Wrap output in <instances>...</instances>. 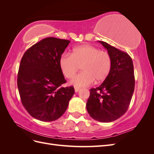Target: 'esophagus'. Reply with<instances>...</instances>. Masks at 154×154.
<instances>
[{
    "label": "esophagus",
    "mask_w": 154,
    "mask_h": 154,
    "mask_svg": "<svg viewBox=\"0 0 154 154\" xmlns=\"http://www.w3.org/2000/svg\"><path fill=\"white\" fill-rule=\"evenodd\" d=\"M74 91H75V92H78L79 91H80V88L78 87H74Z\"/></svg>",
    "instance_id": "34e87169"
}]
</instances>
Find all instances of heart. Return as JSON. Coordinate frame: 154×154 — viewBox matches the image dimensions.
<instances>
[{
	"instance_id": "obj_1",
	"label": "heart",
	"mask_w": 154,
	"mask_h": 154,
	"mask_svg": "<svg viewBox=\"0 0 154 154\" xmlns=\"http://www.w3.org/2000/svg\"><path fill=\"white\" fill-rule=\"evenodd\" d=\"M59 66L63 75L68 79L73 78L82 66L83 72L70 83L76 87H85L94 80L100 83L106 80L111 71L112 59L106 51L86 44L74 48L71 54H62L59 59Z\"/></svg>"
}]
</instances>
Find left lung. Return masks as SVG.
I'll list each match as a JSON object with an SVG mask.
<instances>
[{"label":"left lung","mask_w":154,"mask_h":154,"mask_svg":"<svg viewBox=\"0 0 154 154\" xmlns=\"http://www.w3.org/2000/svg\"><path fill=\"white\" fill-rule=\"evenodd\" d=\"M98 42L110 55L112 68L101 85L90 89L86 107L92 118L108 123L122 117L128 108L135 87L134 66L127 53Z\"/></svg>","instance_id":"left-lung-1"}]
</instances>
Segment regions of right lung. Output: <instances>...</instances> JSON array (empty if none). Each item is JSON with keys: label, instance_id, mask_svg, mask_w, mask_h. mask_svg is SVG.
Here are the masks:
<instances>
[{"label": "right lung", "instance_id": "obj_1", "mask_svg": "<svg viewBox=\"0 0 154 154\" xmlns=\"http://www.w3.org/2000/svg\"><path fill=\"white\" fill-rule=\"evenodd\" d=\"M70 43L67 40L49 37L27 49L18 72L17 86L23 106L32 117L53 122L66 112L74 94L60 71L59 59Z\"/></svg>", "mask_w": 154, "mask_h": 154}]
</instances>
